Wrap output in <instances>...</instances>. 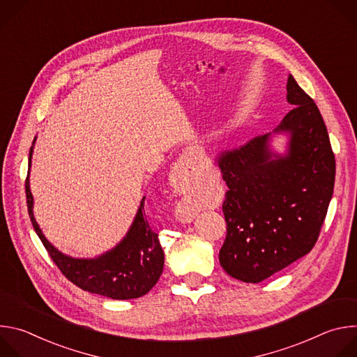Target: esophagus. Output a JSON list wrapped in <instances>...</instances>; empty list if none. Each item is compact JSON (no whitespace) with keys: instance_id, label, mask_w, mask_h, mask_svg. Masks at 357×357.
<instances>
[{"instance_id":"obj_1","label":"esophagus","mask_w":357,"mask_h":357,"mask_svg":"<svg viewBox=\"0 0 357 357\" xmlns=\"http://www.w3.org/2000/svg\"><path fill=\"white\" fill-rule=\"evenodd\" d=\"M192 179H193V158L190 155V152H185V154L181 155L175 167L172 168L169 175V182L175 190L185 193L188 189H190L193 182ZM181 218L185 222H190L193 220L195 213L189 209H183L181 212Z\"/></svg>"}]
</instances>
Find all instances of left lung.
I'll use <instances>...</instances> for the list:
<instances>
[{"label": "left lung", "instance_id": "8db88e82", "mask_svg": "<svg viewBox=\"0 0 357 357\" xmlns=\"http://www.w3.org/2000/svg\"><path fill=\"white\" fill-rule=\"evenodd\" d=\"M287 101L294 109L273 132L218 160L229 186L223 202L227 234L219 261L243 282L264 281L308 254L333 195L335 155L326 126L291 75ZM274 133L289 135L285 155L271 149Z\"/></svg>", "mask_w": 357, "mask_h": 357}]
</instances>
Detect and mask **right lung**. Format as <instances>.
<instances>
[{
    "instance_id": "obj_1",
    "label": "right lung",
    "mask_w": 357,
    "mask_h": 357,
    "mask_svg": "<svg viewBox=\"0 0 357 357\" xmlns=\"http://www.w3.org/2000/svg\"><path fill=\"white\" fill-rule=\"evenodd\" d=\"M29 149L31 171L33 144ZM28 213L32 226L62 274L83 291L112 299H132L145 295L154 287L164 270V250L158 234L148 225L142 197L134 222L123 240L112 250L94 259H75L61 252L43 236L33 218V196L29 189V174L25 181Z\"/></svg>"
}]
</instances>
